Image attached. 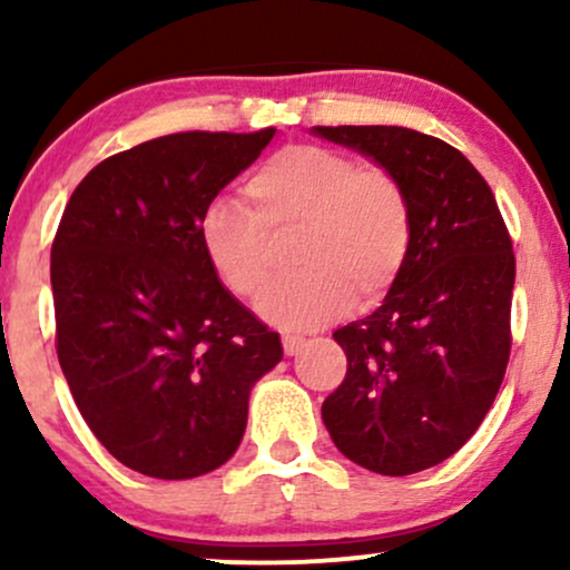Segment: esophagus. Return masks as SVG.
Masks as SVG:
<instances>
[{
	"label": "esophagus",
	"mask_w": 570,
	"mask_h": 570,
	"mask_svg": "<svg viewBox=\"0 0 570 570\" xmlns=\"http://www.w3.org/2000/svg\"><path fill=\"white\" fill-rule=\"evenodd\" d=\"M305 345V340L299 335H284V353L286 356H294Z\"/></svg>",
	"instance_id": "1"
}]
</instances>
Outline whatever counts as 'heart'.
Returning a JSON list of instances; mask_svg holds the SVG:
<instances>
[{"instance_id":"heart-1","label":"heart","mask_w":570,"mask_h":570,"mask_svg":"<svg viewBox=\"0 0 570 570\" xmlns=\"http://www.w3.org/2000/svg\"><path fill=\"white\" fill-rule=\"evenodd\" d=\"M254 214L212 200L198 222L208 265L235 297L252 299L294 238L297 276L259 299V316L289 332L337 318L351 299L367 307L394 286L407 263L412 212L404 187L381 168L316 144L271 155L246 181Z\"/></svg>"}]
</instances>
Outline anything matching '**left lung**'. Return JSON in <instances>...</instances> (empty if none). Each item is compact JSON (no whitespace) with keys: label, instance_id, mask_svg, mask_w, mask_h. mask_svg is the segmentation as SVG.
Returning <instances> with one entry per match:
<instances>
[{"label":"left lung","instance_id":"obj_1","mask_svg":"<svg viewBox=\"0 0 570 570\" xmlns=\"http://www.w3.org/2000/svg\"><path fill=\"white\" fill-rule=\"evenodd\" d=\"M404 187L407 263L383 305L337 330L345 381L322 404L345 458L385 476L436 466L466 444L509 362L514 254L493 193L448 141L399 126H316Z\"/></svg>","mask_w":570,"mask_h":570}]
</instances>
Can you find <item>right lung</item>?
Here are the masks:
<instances>
[{"label":"right lung","instance_id":"add662e5","mask_svg":"<svg viewBox=\"0 0 570 570\" xmlns=\"http://www.w3.org/2000/svg\"><path fill=\"white\" fill-rule=\"evenodd\" d=\"M276 136H160L117 153L63 208L56 348L96 440L134 472L193 480L230 461L254 383L284 356L200 248L198 222Z\"/></svg>","mask_w":570,"mask_h":570}]
</instances>
